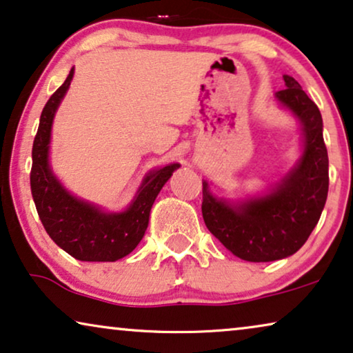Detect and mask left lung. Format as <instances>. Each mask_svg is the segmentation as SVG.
<instances>
[{"label": "left lung", "mask_w": 353, "mask_h": 353, "mask_svg": "<svg viewBox=\"0 0 353 353\" xmlns=\"http://www.w3.org/2000/svg\"><path fill=\"white\" fill-rule=\"evenodd\" d=\"M276 99L301 120L303 154L268 194L239 204L216 199L202 181V216L212 234L236 257L273 262L296 254L320 220L330 175L320 109L292 77Z\"/></svg>", "instance_id": "1"}]
</instances>
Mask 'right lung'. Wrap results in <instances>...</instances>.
<instances>
[{
  "label": "right lung",
  "instance_id": "obj_1",
  "mask_svg": "<svg viewBox=\"0 0 353 353\" xmlns=\"http://www.w3.org/2000/svg\"><path fill=\"white\" fill-rule=\"evenodd\" d=\"M74 69L43 108L32 148L30 188L38 216L50 238L81 262H115L139 244L149 223V212L162 186L180 163L148 173L127 210L108 214L77 199L52 175L48 162L52 119L69 90Z\"/></svg>",
  "mask_w": 353,
  "mask_h": 353
}]
</instances>
